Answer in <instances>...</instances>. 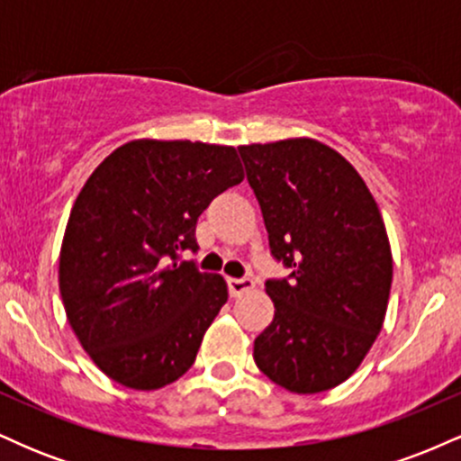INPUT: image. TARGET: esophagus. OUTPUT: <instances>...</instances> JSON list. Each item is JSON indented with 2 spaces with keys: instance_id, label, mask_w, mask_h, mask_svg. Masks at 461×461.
<instances>
[{
  "instance_id": "esophagus-1",
  "label": "esophagus",
  "mask_w": 461,
  "mask_h": 461,
  "mask_svg": "<svg viewBox=\"0 0 461 461\" xmlns=\"http://www.w3.org/2000/svg\"><path fill=\"white\" fill-rule=\"evenodd\" d=\"M253 282L251 277H230L227 279V288H230V294L231 297H240L242 293H249V290H253Z\"/></svg>"
}]
</instances>
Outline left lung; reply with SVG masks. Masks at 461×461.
<instances>
[{
  "label": "left lung",
  "instance_id": "left-lung-1",
  "mask_svg": "<svg viewBox=\"0 0 461 461\" xmlns=\"http://www.w3.org/2000/svg\"><path fill=\"white\" fill-rule=\"evenodd\" d=\"M238 151L271 256L290 271L267 282L275 316L253 342V359L290 393L336 388L356 373L385 319L393 253L382 212L356 168L319 140Z\"/></svg>",
  "mask_w": 461,
  "mask_h": 461
}]
</instances>
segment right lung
<instances>
[{
	"label": "right lung",
	"mask_w": 461,
	"mask_h": 461,
	"mask_svg": "<svg viewBox=\"0 0 461 461\" xmlns=\"http://www.w3.org/2000/svg\"><path fill=\"white\" fill-rule=\"evenodd\" d=\"M245 179L234 147L131 140L79 190L60 249V294L79 345L116 384L158 390L193 366L227 301L197 251V219Z\"/></svg>",
	"instance_id": "add662e5"
}]
</instances>
